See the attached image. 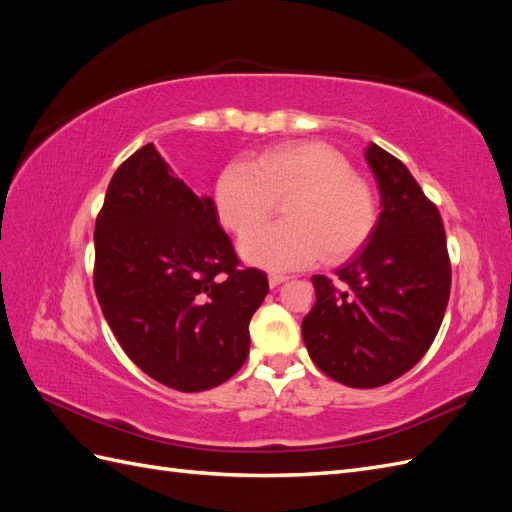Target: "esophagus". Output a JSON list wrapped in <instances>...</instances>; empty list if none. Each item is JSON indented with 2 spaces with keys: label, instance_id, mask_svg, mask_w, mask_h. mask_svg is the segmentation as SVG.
I'll list each match as a JSON object with an SVG mask.
<instances>
[{
  "label": "esophagus",
  "instance_id": "34e87169",
  "mask_svg": "<svg viewBox=\"0 0 512 512\" xmlns=\"http://www.w3.org/2000/svg\"><path fill=\"white\" fill-rule=\"evenodd\" d=\"M286 280H288V277L282 275V273H271V275H269V286L275 288V286H280V284L286 282Z\"/></svg>",
  "mask_w": 512,
  "mask_h": 512
}]
</instances>
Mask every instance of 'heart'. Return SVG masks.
Instances as JSON below:
<instances>
[{"instance_id":"heart-1","label":"heart","mask_w":512,"mask_h":512,"mask_svg":"<svg viewBox=\"0 0 512 512\" xmlns=\"http://www.w3.org/2000/svg\"><path fill=\"white\" fill-rule=\"evenodd\" d=\"M285 200V222L253 231ZM220 224L244 235L239 252L252 265L284 271L324 256L339 262L369 241L378 200L369 181L354 175L342 153L322 143L269 147L252 164L230 162L213 188Z\"/></svg>"}]
</instances>
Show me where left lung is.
Masks as SVG:
<instances>
[{"label": "left lung", "mask_w": 512, "mask_h": 512, "mask_svg": "<svg viewBox=\"0 0 512 512\" xmlns=\"http://www.w3.org/2000/svg\"><path fill=\"white\" fill-rule=\"evenodd\" d=\"M365 160L382 198L378 224L335 280L314 275L316 303L301 331L329 378L376 389L423 359L451 294V258L438 207L406 164L371 143Z\"/></svg>", "instance_id": "left-lung-1"}]
</instances>
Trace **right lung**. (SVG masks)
I'll return each instance as SVG.
<instances>
[{
    "mask_svg": "<svg viewBox=\"0 0 512 512\" xmlns=\"http://www.w3.org/2000/svg\"><path fill=\"white\" fill-rule=\"evenodd\" d=\"M94 241L102 314L147 376L198 393L237 374L267 273L241 267L213 200L175 177L153 143L115 170Z\"/></svg>",
    "mask_w": 512,
    "mask_h": 512,
    "instance_id": "right-lung-1",
    "label": "right lung"
}]
</instances>
